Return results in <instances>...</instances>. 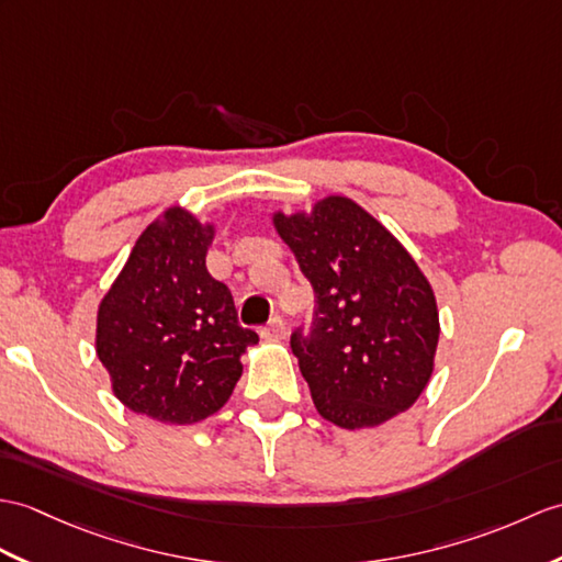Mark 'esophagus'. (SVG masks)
Masks as SVG:
<instances>
[{
    "instance_id": "esophagus-1",
    "label": "esophagus",
    "mask_w": 562,
    "mask_h": 562,
    "mask_svg": "<svg viewBox=\"0 0 562 562\" xmlns=\"http://www.w3.org/2000/svg\"><path fill=\"white\" fill-rule=\"evenodd\" d=\"M260 335H263L266 340H284L286 323H284V318L280 316V313H276V316L268 321V325H266L263 330H260Z\"/></svg>"
}]
</instances>
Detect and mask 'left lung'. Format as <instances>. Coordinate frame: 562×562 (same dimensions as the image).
<instances>
[{
    "label": "left lung",
    "instance_id": "1",
    "mask_svg": "<svg viewBox=\"0 0 562 562\" xmlns=\"http://www.w3.org/2000/svg\"><path fill=\"white\" fill-rule=\"evenodd\" d=\"M313 286L311 323L290 345L323 419L378 426L409 409L434 371L438 308L414 258L342 195L311 215H276Z\"/></svg>",
    "mask_w": 562,
    "mask_h": 562
}]
</instances>
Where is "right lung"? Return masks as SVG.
Returning <instances> with one entry per match:
<instances>
[{"label": "right lung", "instance_id": "obj_1", "mask_svg": "<svg viewBox=\"0 0 562 562\" xmlns=\"http://www.w3.org/2000/svg\"><path fill=\"white\" fill-rule=\"evenodd\" d=\"M213 227L169 207L140 234L98 308V357L128 409L165 424L215 414L258 342L241 328L227 284L211 278Z\"/></svg>", "mask_w": 562, "mask_h": 562}]
</instances>
